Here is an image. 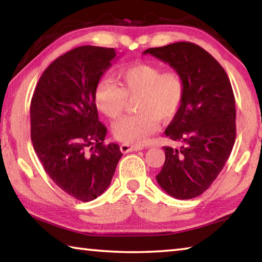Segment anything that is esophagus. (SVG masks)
<instances>
[{"instance_id": "esophagus-1", "label": "esophagus", "mask_w": 262, "mask_h": 262, "mask_svg": "<svg viewBox=\"0 0 262 262\" xmlns=\"http://www.w3.org/2000/svg\"><path fill=\"white\" fill-rule=\"evenodd\" d=\"M120 149H121V151H122L123 154H127V152H132V151L142 150V147H139V146H129V144H127V143H122L121 146H120Z\"/></svg>"}]
</instances>
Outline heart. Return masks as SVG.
Instances as JSON below:
<instances>
[{
  "label": "heart",
  "mask_w": 262,
  "mask_h": 262,
  "mask_svg": "<svg viewBox=\"0 0 262 262\" xmlns=\"http://www.w3.org/2000/svg\"><path fill=\"white\" fill-rule=\"evenodd\" d=\"M120 85L108 78L98 81L94 101L98 110L111 119L119 118L127 98L138 97V114L124 116L113 123L115 139L141 146L159 130L160 119L175 118L184 98V81L175 71L163 72L160 66L139 63L122 69L118 74Z\"/></svg>",
  "instance_id": "heart-1"
}]
</instances>
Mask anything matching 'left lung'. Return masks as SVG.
<instances>
[{
	"label": "left lung",
	"instance_id": "8db88e82",
	"mask_svg": "<svg viewBox=\"0 0 262 262\" xmlns=\"http://www.w3.org/2000/svg\"><path fill=\"white\" fill-rule=\"evenodd\" d=\"M169 64L184 81V98L164 134L181 143L163 147L165 162L157 183L177 199L210 188L235 141V100L225 70L198 45L178 41L143 52Z\"/></svg>",
	"mask_w": 262,
	"mask_h": 262
}]
</instances>
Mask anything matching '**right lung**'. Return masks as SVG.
Wrapping results in <instances>:
<instances>
[{"mask_svg": "<svg viewBox=\"0 0 262 262\" xmlns=\"http://www.w3.org/2000/svg\"><path fill=\"white\" fill-rule=\"evenodd\" d=\"M118 59L114 49L85 45L49 65L31 99V141L41 165L59 188L90 202L108 189L122 152L105 144L94 90Z\"/></svg>", "mask_w": 262, "mask_h": 262, "instance_id": "add662e5", "label": "right lung"}]
</instances>
